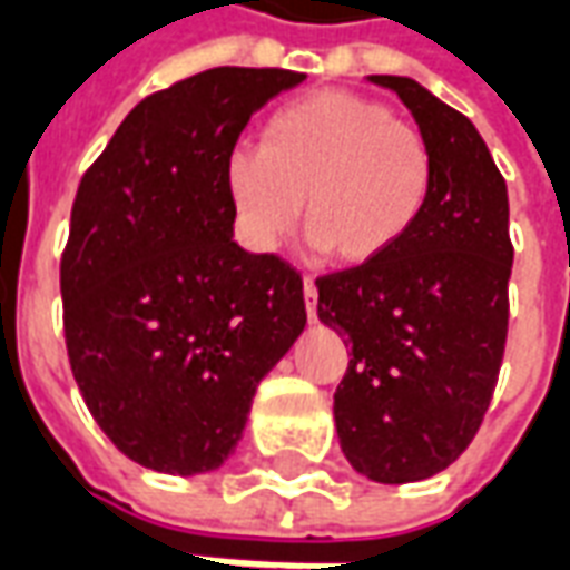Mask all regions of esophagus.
<instances>
[{
	"label": "esophagus",
	"mask_w": 570,
	"mask_h": 570,
	"mask_svg": "<svg viewBox=\"0 0 570 570\" xmlns=\"http://www.w3.org/2000/svg\"><path fill=\"white\" fill-rule=\"evenodd\" d=\"M302 289H305V311H308L311 321H317V284H314V277H311V274H305Z\"/></svg>",
	"instance_id": "obj_1"
}]
</instances>
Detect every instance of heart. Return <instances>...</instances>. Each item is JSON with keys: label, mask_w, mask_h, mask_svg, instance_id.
<instances>
[{"label": "heart", "mask_w": 570, "mask_h": 570, "mask_svg": "<svg viewBox=\"0 0 570 570\" xmlns=\"http://www.w3.org/2000/svg\"><path fill=\"white\" fill-rule=\"evenodd\" d=\"M436 186L433 146L391 106L354 91H314L265 118L259 149L225 161V188L249 247L272 249L305 225L317 249L366 265L403 244Z\"/></svg>", "instance_id": "1"}]
</instances>
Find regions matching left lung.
Instances as JSON below:
<instances>
[{"mask_svg": "<svg viewBox=\"0 0 570 570\" xmlns=\"http://www.w3.org/2000/svg\"><path fill=\"white\" fill-rule=\"evenodd\" d=\"M406 104L436 155L419 225L387 256L317 277V317L351 345L335 430L372 482H419L458 461L491 403L513 272L510 200L473 121L406 76H370Z\"/></svg>", "mask_w": 570, "mask_h": 570, "instance_id": "8db88e82", "label": "left lung"}]
</instances>
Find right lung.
I'll return each instance as SVG.
<instances>
[{"mask_svg": "<svg viewBox=\"0 0 570 570\" xmlns=\"http://www.w3.org/2000/svg\"><path fill=\"white\" fill-rule=\"evenodd\" d=\"M305 79L216 67L151 94L81 176L60 259L69 366L130 461L225 464L259 382L305 330L302 274L235 240L225 161L249 116Z\"/></svg>", "mask_w": 570, "mask_h": 570, "instance_id": "add662e5", "label": "right lung"}]
</instances>
